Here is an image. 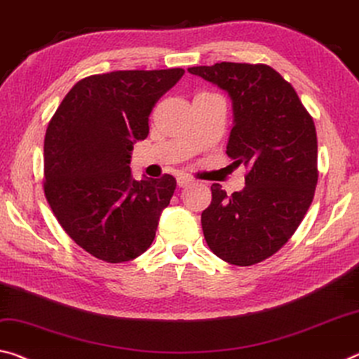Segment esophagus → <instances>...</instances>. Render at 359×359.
<instances>
[{"instance_id":"obj_1","label":"esophagus","mask_w":359,"mask_h":359,"mask_svg":"<svg viewBox=\"0 0 359 359\" xmlns=\"http://www.w3.org/2000/svg\"><path fill=\"white\" fill-rule=\"evenodd\" d=\"M193 177H190V175H179L177 177V185L179 187H182V189H184V187H189L190 184H193Z\"/></svg>"}]
</instances>
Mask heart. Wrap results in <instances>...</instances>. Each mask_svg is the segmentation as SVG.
<instances>
[{
    "label": "heart",
    "mask_w": 359,
    "mask_h": 359,
    "mask_svg": "<svg viewBox=\"0 0 359 359\" xmlns=\"http://www.w3.org/2000/svg\"><path fill=\"white\" fill-rule=\"evenodd\" d=\"M198 94H206V93H198Z\"/></svg>",
    "instance_id": "obj_1"
}]
</instances>
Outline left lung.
<instances>
[{
  "instance_id": "left-lung-1",
  "label": "left lung",
  "mask_w": 359,
  "mask_h": 359,
  "mask_svg": "<svg viewBox=\"0 0 359 359\" xmlns=\"http://www.w3.org/2000/svg\"><path fill=\"white\" fill-rule=\"evenodd\" d=\"M189 72L229 93L235 126L226 155L248 169L241 191L226 195L220 184L210 185L204 238L231 265L259 264L291 240L315 196V123L291 83L270 65L220 62Z\"/></svg>"
}]
</instances>
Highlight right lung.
<instances>
[{"mask_svg":"<svg viewBox=\"0 0 359 359\" xmlns=\"http://www.w3.org/2000/svg\"><path fill=\"white\" fill-rule=\"evenodd\" d=\"M184 68L90 75L57 107L44 135V195L79 248L108 264L144 254L177 182L130 177V150L149 135V116Z\"/></svg>","mask_w":359,"mask_h":359,"instance_id":"1","label":"right lung"}]
</instances>
